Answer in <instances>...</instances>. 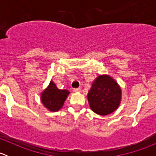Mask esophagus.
Segmentation results:
<instances>
[{
    "instance_id": "obj_1",
    "label": "esophagus",
    "mask_w": 156,
    "mask_h": 156,
    "mask_svg": "<svg viewBox=\"0 0 156 156\" xmlns=\"http://www.w3.org/2000/svg\"><path fill=\"white\" fill-rule=\"evenodd\" d=\"M73 91H74V92H80V91H81V88H80V87L74 88Z\"/></svg>"
}]
</instances>
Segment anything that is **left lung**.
Segmentation results:
<instances>
[{
    "instance_id": "obj_1",
    "label": "left lung",
    "mask_w": 156,
    "mask_h": 156,
    "mask_svg": "<svg viewBox=\"0 0 156 156\" xmlns=\"http://www.w3.org/2000/svg\"><path fill=\"white\" fill-rule=\"evenodd\" d=\"M87 100L93 112L100 115H107L119 108L122 89L109 75H100L94 80L88 91Z\"/></svg>"
}]
</instances>
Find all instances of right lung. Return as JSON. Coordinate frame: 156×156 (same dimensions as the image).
I'll use <instances>...</instances> for the list:
<instances>
[{
    "mask_svg": "<svg viewBox=\"0 0 156 156\" xmlns=\"http://www.w3.org/2000/svg\"><path fill=\"white\" fill-rule=\"evenodd\" d=\"M69 94L68 90L58 89L53 81H50L48 87L41 93V100L49 111L57 112L62 107Z\"/></svg>",
    "mask_w": 156,
    "mask_h": 156,
    "instance_id": "add662e5",
    "label": "right lung"
}]
</instances>
